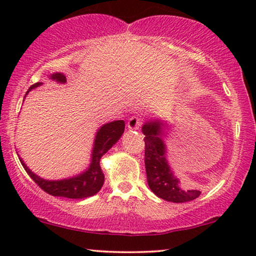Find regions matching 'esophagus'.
Segmentation results:
<instances>
[{"label":"esophagus","instance_id":"obj_1","mask_svg":"<svg viewBox=\"0 0 256 256\" xmlns=\"http://www.w3.org/2000/svg\"><path fill=\"white\" fill-rule=\"evenodd\" d=\"M142 125V120L138 118V116H132L131 118L128 120V128L130 130H138Z\"/></svg>","mask_w":256,"mask_h":256}]
</instances>
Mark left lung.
I'll list each match as a JSON object with an SVG mask.
<instances>
[{"label": "left lung", "mask_w": 256, "mask_h": 256, "mask_svg": "<svg viewBox=\"0 0 256 256\" xmlns=\"http://www.w3.org/2000/svg\"><path fill=\"white\" fill-rule=\"evenodd\" d=\"M144 134V164L146 180L150 190L166 201L183 203L192 201L200 196V190H183L178 180L172 176L164 158V144L162 140V126L159 122L146 123L142 128Z\"/></svg>", "instance_id": "left-lung-1"}]
</instances>
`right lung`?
Masks as SVG:
<instances>
[{
	"label": "right lung",
	"instance_id": "right-lung-1",
	"mask_svg": "<svg viewBox=\"0 0 256 256\" xmlns=\"http://www.w3.org/2000/svg\"><path fill=\"white\" fill-rule=\"evenodd\" d=\"M52 79L58 82L66 81V76L62 73H55V74L52 76ZM40 84L42 82H37V84H32L29 88V92ZM124 120H114V122L105 124L99 128L96 140H94L92 164H90L88 170L84 172V174L73 177V178L70 180L52 182L45 180L32 172V170L26 166L22 160H20V162L24 170L28 172V175L32 177L34 183L40 186L42 190H45L46 193L50 194V196L68 198H84L92 196L102 188L104 184V174L102 172L100 164H99L100 158L118 141V138L124 132Z\"/></svg>",
	"mask_w": 256,
	"mask_h": 256
}]
</instances>
